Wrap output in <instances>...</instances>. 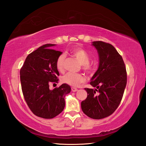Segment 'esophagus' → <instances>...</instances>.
<instances>
[{"label": "esophagus", "instance_id": "esophagus-1", "mask_svg": "<svg viewBox=\"0 0 146 146\" xmlns=\"http://www.w3.org/2000/svg\"><path fill=\"white\" fill-rule=\"evenodd\" d=\"M78 89L75 88V87H72V92H75L78 91Z\"/></svg>", "mask_w": 146, "mask_h": 146}]
</instances>
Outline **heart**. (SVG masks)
I'll use <instances>...</instances> for the list:
<instances>
[{
  "label": "heart",
  "mask_w": 146,
  "mask_h": 146,
  "mask_svg": "<svg viewBox=\"0 0 146 146\" xmlns=\"http://www.w3.org/2000/svg\"><path fill=\"white\" fill-rule=\"evenodd\" d=\"M73 55L80 61L82 65V68L86 72H90L93 67L90 64V57L84 49L81 48H76L72 50ZM65 55L62 54L57 58L56 61V67L60 72H64L65 70ZM62 81L72 87H79L86 81V76L82 74L68 73L62 78Z\"/></svg>",
  "instance_id": "obj_1"
}]
</instances>
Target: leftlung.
<instances>
[{"mask_svg":"<svg viewBox=\"0 0 146 146\" xmlns=\"http://www.w3.org/2000/svg\"><path fill=\"white\" fill-rule=\"evenodd\" d=\"M92 44L99 56L98 70L90 82L96 89L85 88L87 97L81 102V109L88 117L101 119L111 115L119 106L127 84V72L122 56L112 44L101 41Z\"/></svg>","mask_w":146,"mask_h":146,"instance_id":"8db88e82","label":"left lung"}]
</instances>
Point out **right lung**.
<instances>
[{
	"label": "right lung",
	"mask_w": 146,
	"mask_h": 146,
	"mask_svg": "<svg viewBox=\"0 0 146 146\" xmlns=\"http://www.w3.org/2000/svg\"><path fill=\"white\" fill-rule=\"evenodd\" d=\"M55 45L46 44L29 54L20 70L25 100L33 113L44 119L55 117L64 110L65 96L71 91L66 84L49 89V84L59 81L56 61L62 52L50 48Z\"/></svg>",
	"instance_id": "obj_1"
}]
</instances>
